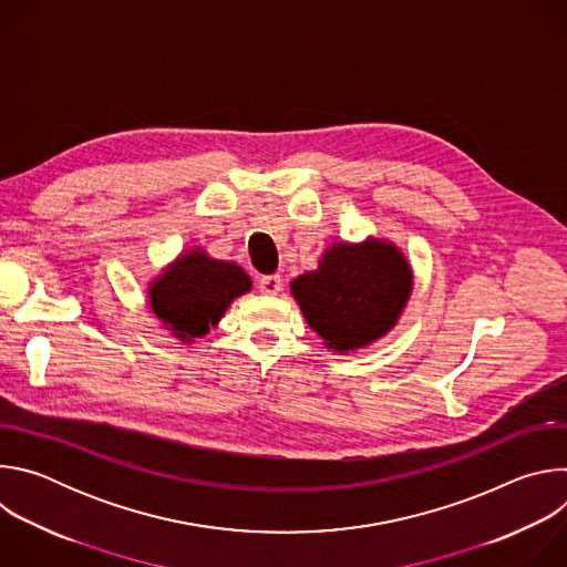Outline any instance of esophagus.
I'll return each instance as SVG.
<instances>
[{
    "mask_svg": "<svg viewBox=\"0 0 567 567\" xmlns=\"http://www.w3.org/2000/svg\"><path fill=\"white\" fill-rule=\"evenodd\" d=\"M258 287H260V291L267 293V296H278V293L282 291V278H280L278 274H274V276H262V278L258 280Z\"/></svg>",
    "mask_w": 567,
    "mask_h": 567,
    "instance_id": "1",
    "label": "esophagus"
}]
</instances>
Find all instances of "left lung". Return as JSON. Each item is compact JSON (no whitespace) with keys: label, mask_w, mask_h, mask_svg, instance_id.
Segmentation results:
<instances>
[{"label":"left lung","mask_w":567,"mask_h":567,"mask_svg":"<svg viewBox=\"0 0 567 567\" xmlns=\"http://www.w3.org/2000/svg\"><path fill=\"white\" fill-rule=\"evenodd\" d=\"M413 289L406 258L390 241L334 245L291 282L309 328L337 352L359 350L381 339L401 313Z\"/></svg>","instance_id":"8db88e82"}]
</instances>
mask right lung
<instances>
[{
  "label": "right lung",
  "instance_id": "add662e5",
  "mask_svg": "<svg viewBox=\"0 0 567 567\" xmlns=\"http://www.w3.org/2000/svg\"><path fill=\"white\" fill-rule=\"evenodd\" d=\"M251 289V278L233 262L208 258L202 249L182 256L150 285L152 311L177 339H202L228 305Z\"/></svg>",
  "mask_w": 567,
  "mask_h": 567
}]
</instances>
